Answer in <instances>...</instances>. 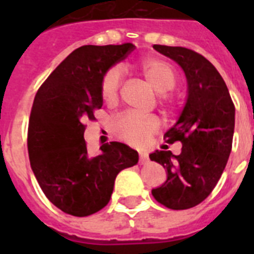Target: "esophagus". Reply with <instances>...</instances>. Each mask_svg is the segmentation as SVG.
<instances>
[{
    "mask_svg": "<svg viewBox=\"0 0 254 254\" xmlns=\"http://www.w3.org/2000/svg\"><path fill=\"white\" fill-rule=\"evenodd\" d=\"M149 163V156L146 152H140V164H147Z\"/></svg>",
    "mask_w": 254,
    "mask_h": 254,
    "instance_id": "esophagus-1",
    "label": "esophagus"
}]
</instances>
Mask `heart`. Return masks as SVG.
<instances>
[{
  "instance_id": "heart-1",
  "label": "heart",
  "mask_w": 254,
  "mask_h": 254,
  "mask_svg": "<svg viewBox=\"0 0 254 254\" xmlns=\"http://www.w3.org/2000/svg\"><path fill=\"white\" fill-rule=\"evenodd\" d=\"M140 71L147 84L156 93L164 94L176 87L178 77L176 69L167 61L160 58H149L140 64ZM123 71L120 66L108 68L100 78L99 91L102 99L107 104H114L120 96L122 85ZM111 128L118 140L134 146L146 143L152 134L160 128V122L154 116H137L132 113H123L112 121Z\"/></svg>"
}]
</instances>
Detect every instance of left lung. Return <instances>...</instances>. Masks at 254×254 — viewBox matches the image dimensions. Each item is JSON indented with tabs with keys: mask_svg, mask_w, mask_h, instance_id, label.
<instances>
[{
	"mask_svg": "<svg viewBox=\"0 0 254 254\" xmlns=\"http://www.w3.org/2000/svg\"><path fill=\"white\" fill-rule=\"evenodd\" d=\"M154 49L183 68L188 98L178 122L164 134L165 142H182L181 154L173 155L169 150L150 154L168 173L165 183L151 193L165 207L187 210L207 198L225 169L232 151L235 107L221 75L202 55L185 47L154 44Z\"/></svg>",
	"mask_w": 254,
	"mask_h": 254,
	"instance_id": "obj_1",
	"label": "left lung"
}]
</instances>
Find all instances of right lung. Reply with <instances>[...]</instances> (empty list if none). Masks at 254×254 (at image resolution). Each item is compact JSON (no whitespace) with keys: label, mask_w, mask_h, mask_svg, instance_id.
<instances>
[{"label":"right lung","mask_w":254,"mask_h":254,"mask_svg":"<svg viewBox=\"0 0 254 254\" xmlns=\"http://www.w3.org/2000/svg\"><path fill=\"white\" fill-rule=\"evenodd\" d=\"M134 48L80 47L38 89L29 118V159L43 193L66 214L82 217L102 210L117 174L137 164V151L121 142L104 143L102 154L90 158L84 138V122L95 120L94 112L103 105V73Z\"/></svg>","instance_id":"obj_1"}]
</instances>
